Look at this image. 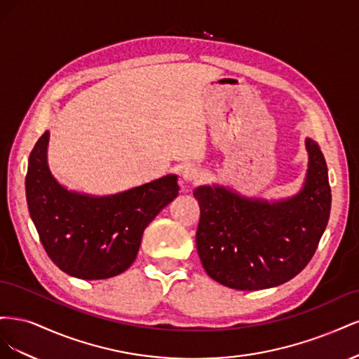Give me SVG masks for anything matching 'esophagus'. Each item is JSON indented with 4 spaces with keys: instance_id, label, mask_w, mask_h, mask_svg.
Listing matches in <instances>:
<instances>
[{
    "instance_id": "1",
    "label": "esophagus",
    "mask_w": 359,
    "mask_h": 359,
    "mask_svg": "<svg viewBox=\"0 0 359 359\" xmlns=\"http://www.w3.org/2000/svg\"><path fill=\"white\" fill-rule=\"evenodd\" d=\"M198 175H199L198 168L194 165H190V163H189V165L184 166L182 170H181V177L186 182H193L194 180L198 178Z\"/></svg>"
}]
</instances>
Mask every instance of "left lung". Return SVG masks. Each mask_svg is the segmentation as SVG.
<instances>
[{
	"instance_id": "left-lung-1",
	"label": "left lung",
	"mask_w": 359,
	"mask_h": 359,
	"mask_svg": "<svg viewBox=\"0 0 359 359\" xmlns=\"http://www.w3.org/2000/svg\"><path fill=\"white\" fill-rule=\"evenodd\" d=\"M309 166L293 196L248 198L212 184L194 189L201 206L196 248L203 269L220 285L259 290L299 274L328 224L331 187L319 145L306 137Z\"/></svg>"
}]
</instances>
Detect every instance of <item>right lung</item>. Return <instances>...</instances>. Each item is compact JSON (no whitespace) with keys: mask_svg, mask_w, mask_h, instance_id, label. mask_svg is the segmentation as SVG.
Segmentation results:
<instances>
[{"mask_svg":"<svg viewBox=\"0 0 359 359\" xmlns=\"http://www.w3.org/2000/svg\"><path fill=\"white\" fill-rule=\"evenodd\" d=\"M49 132L32 148L25 178L31 220L48 256L82 280L111 278L135 262L145 227L178 196L175 173L106 196L69 190L48 165Z\"/></svg>","mask_w":359,"mask_h":359,"instance_id":"right-lung-1","label":"right lung"}]
</instances>
